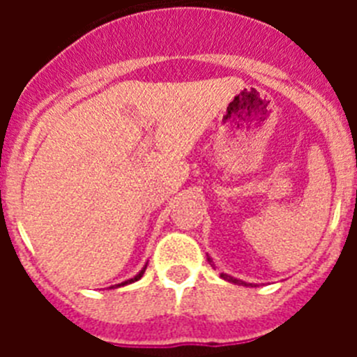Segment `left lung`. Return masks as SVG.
<instances>
[{"instance_id":"obj_1","label":"left lung","mask_w":357,"mask_h":357,"mask_svg":"<svg viewBox=\"0 0 357 357\" xmlns=\"http://www.w3.org/2000/svg\"><path fill=\"white\" fill-rule=\"evenodd\" d=\"M207 261H209V263H213V259H211L209 255H207ZM220 275H222V279L229 280V282H234V284H245V286H252V284H247V282H243V280H239V279H234V277L227 275V273H220Z\"/></svg>"}]
</instances>
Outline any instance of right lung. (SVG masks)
<instances>
[{
    "label": "right lung",
    "instance_id": "right-lung-1",
    "mask_svg": "<svg viewBox=\"0 0 357 357\" xmlns=\"http://www.w3.org/2000/svg\"><path fill=\"white\" fill-rule=\"evenodd\" d=\"M144 270H146V266L143 268V270H141L139 273H137V275L135 277H132V279H128V280H125V282H121V284H118V286H125V284H132V282H135V280H139L141 277H143V273H144Z\"/></svg>",
    "mask_w": 357,
    "mask_h": 357
}]
</instances>
